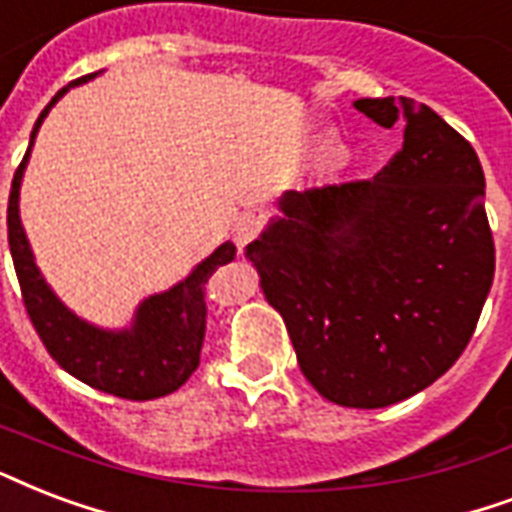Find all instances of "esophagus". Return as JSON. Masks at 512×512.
Wrapping results in <instances>:
<instances>
[{
    "label": "esophagus",
    "instance_id": "34e87169",
    "mask_svg": "<svg viewBox=\"0 0 512 512\" xmlns=\"http://www.w3.org/2000/svg\"><path fill=\"white\" fill-rule=\"evenodd\" d=\"M260 225H263V222L257 220L255 214H244V217H241L239 225H236V247H239L241 252H244V249H247L249 244L257 239Z\"/></svg>",
    "mask_w": 512,
    "mask_h": 512
}]
</instances>
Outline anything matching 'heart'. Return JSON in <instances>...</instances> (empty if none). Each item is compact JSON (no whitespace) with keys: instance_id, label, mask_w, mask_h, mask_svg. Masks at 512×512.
<instances>
[{"instance_id":"heart-1","label":"heart","mask_w":512,"mask_h":512,"mask_svg":"<svg viewBox=\"0 0 512 512\" xmlns=\"http://www.w3.org/2000/svg\"><path fill=\"white\" fill-rule=\"evenodd\" d=\"M325 150H333V139H325Z\"/></svg>"}]
</instances>
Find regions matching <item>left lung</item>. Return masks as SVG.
Instances as JSON below:
<instances>
[{
    "mask_svg": "<svg viewBox=\"0 0 512 512\" xmlns=\"http://www.w3.org/2000/svg\"><path fill=\"white\" fill-rule=\"evenodd\" d=\"M403 150L373 179L287 190L247 247L303 376L346 408L427 389L470 343L494 279L473 144L427 104L357 99Z\"/></svg>",
    "mask_w": 512,
    "mask_h": 512,
    "instance_id": "obj_1",
    "label": "left lung"
}]
</instances>
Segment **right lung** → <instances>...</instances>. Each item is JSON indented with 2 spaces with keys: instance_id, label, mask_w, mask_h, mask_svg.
<instances>
[{
  "instance_id": "add662e5",
  "label": "right lung",
  "mask_w": 512,
  "mask_h": 512,
  "mask_svg": "<svg viewBox=\"0 0 512 512\" xmlns=\"http://www.w3.org/2000/svg\"><path fill=\"white\" fill-rule=\"evenodd\" d=\"M96 74H85L50 99L31 131L29 150L15 171L7 204V241L13 255L15 273L21 282L23 303L29 311L34 330L39 333L50 357L83 384L126 397V400H155L171 395L201 362V346L206 333V282L220 265L236 257V247L225 241L212 255L195 265L182 282L163 292L144 298L136 308L131 325L123 330L96 327L77 317L72 308L64 306L56 292L50 290L45 276L34 263V252L21 225V182L29 163L34 136L42 120L56 107V101L74 85L93 80Z\"/></svg>"
}]
</instances>
